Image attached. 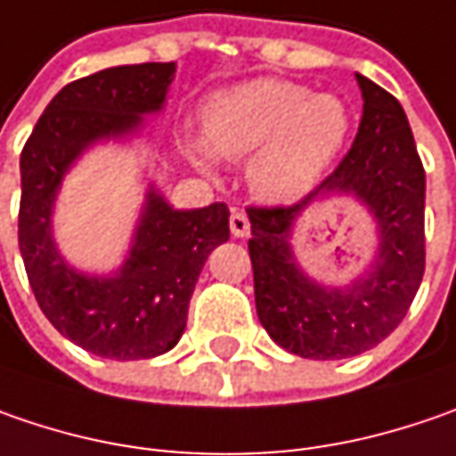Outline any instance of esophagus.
Listing matches in <instances>:
<instances>
[{
  "instance_id": "esophagus-1",
  "label": "esophagus",
  "mask_w": 456,
  "mask_h": 456,
  "mask_svg": "<svg viewBox=\"0 0 456 456\" xmlns=\"http://www.w3.org/2000/svg\"><path fill=\"white\" fill-rule=\"evenodd\" d=\"M229 232H232L234 237H248L249 219L245 211H240V208H232V214H229Z\"/></svg>"
}]
</instances>
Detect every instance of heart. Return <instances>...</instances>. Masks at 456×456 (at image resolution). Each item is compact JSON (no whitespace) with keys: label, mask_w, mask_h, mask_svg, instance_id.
<instances>
[{"label":"heart","mask_w":456,"mask_h":456,"mask_svg":"<svg viewBox=\"0 0 456 456\" xmlns=\"http://www.w3.org/2000/svg\"><path fill=\"white\" fill-rule=\"evenodd\" d=\"M349 110L334 94H311L286 78H255L219 91L204 110V137L189 142L199 166L245 160L249 189L265 201H293L337 160L349 137Z\"/></svg>","instance_id":"heart-1"}]
</instances>
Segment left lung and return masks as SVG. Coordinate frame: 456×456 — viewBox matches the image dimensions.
<instances>
[{"label":"left lung","instance_id":"8db88e82","mask_svg":"<svg viewBox=\"0 0 456 456\" xmlns=\"http://www.w3.org/2000/svg\"><path fill=\"white\" fill-rule=\"evenodd\" d=\"M362 119L352 148L322 186L293 207H249L255 306L275 345L306 360H345L380 345L406 316L426 265V175L398 99L357 73ZM327 192H352L376 216L381 249L345 289L311 281L287 245L300 211Z\"/></svg>","mask_w":456,"mask_h":456}]
</instances>
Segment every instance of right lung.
Here are the masks:
<instances>
[{
	"label": "right lung",
	"mask_w": 456,
	"mask_h": 456,
	"mask_svg": "<svg viewBox=\"0 0 456 456\" xmlns=\"http://www.w3.org/2000/svg\"><path fill=\"white\" fill-rule=\"evenodd\" d=\"M175 63L117 66L53 96L20 155V252L37 306L73 345L107 360H148L178 345L199 273L229 240L227 204L173 208L150 186L122 267L78 273L53 240V204L73 160L99 140L137 132L163 110Z\"/></svg>",
	"instance_id": "right-lung-1"
}]
</instances>
